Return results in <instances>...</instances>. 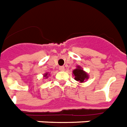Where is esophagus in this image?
I'll list each match as a JSON object with an SVG mask.
<instances>
[{"label": "esophagus", "mask_w": 127, "mask_h": 127, "mask_svg": "<svg viewBox=\"0 0 127 127\" xmlns=\"http://www.w3.org/2000/svg\"><path fill=\"white\" fill-rule=\"evenodd\" d=\"M59 70H60V71H64V66H60V67H59Z\"/></svg>", "instance_id": "esophagus-1"}]
</instances>
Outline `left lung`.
Instances as JSON below:
<instances>
[{
	"label": "left lung",
	"mask_w": 127,
	"mask_h": 127,
	"mask_svg": "<svg viewBox=\"0 0 127 127\" xmlns=\"http://www.w3.org/2000/svg\"><path fill=\"white\" fill-rule=\"evenodd\" d=\"M73 73L75 77V79L81 83L85 82V80H87L89 78L88 74L83 71L82 68L79 66H77L75 69L73 70Z\"/></svg>",
	"instance_id": "8db88e82"
}]
</instances>
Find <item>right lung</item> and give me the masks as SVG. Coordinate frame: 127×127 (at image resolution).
<instances>
[{
	"label": "right lung",
	"mask_w": 127,
	"mask_h": 127,
	"mask_svg": "<svg viewBox=\"0 0 127 127\" xmlns=\"http://www.w3.org/2000/svg\"><path fill=\"white\" fill-rule=\"evenodd\" d=\"M48 75H48V73H45L44 75V77L46 78H48Z\"/></svg>",
	"instance_id": "1"
}]
</instances>
